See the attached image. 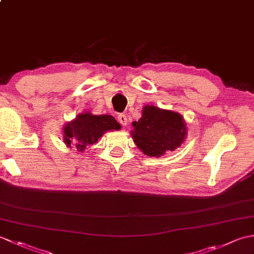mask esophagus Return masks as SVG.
<instances>
[{
  "mask_svg": "<svg viewBox=\"0 0 254 254\" xmlns=\"http://www.w3.org/2000/svg\"><path fill=\"white\" fill-rule=\"evenodd\" d=\"M118 121H119V123H121L123 127H127V119L126 115H119V116H118Z\"/></svg>",
  "mask_w": 254,
  "mask_h": 254,
  "instance_id": "obj_1",
  "label": "esophagus"
}]
</instances>
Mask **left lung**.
Returning <instances> with one entry per match:
<instances>
[{"mask_svg": "<svg viewBox=\"0 0 254 254\" xmlns=\"http://www.w3.org/2000/svg\"><path fill=\"white\" fill-rule=\"evenodd\" d=\"M131 135L142 153L149 157H160L174 152L185 142L187 123L179 112L161 109L153 105L143 107L142 117L132 122Z\"/></svg>", "mask_w": 254, "mask_h": 254, "instance_id": "obj_1", "label": "left lung"}]
</instances>
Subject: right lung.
<instances>
[{"instance_id": "obj_1", "label": "right lung", "mask_w": 254, "mask_h": 254, "mask_svg": "<svg viewBox=\"0 0 254 254\" xmlns=\"http://www.w3.org/2000/svg\"><path fill=\"white\" fill-rule=\"evenodd\" d=\"M121 126L110 115L96 116L89 111L79 113L76 118L65 123L62 127L63 141L67 147H75L83 153L94 145L108 131L120 130Z\"/></svg>"}]
</instances>
